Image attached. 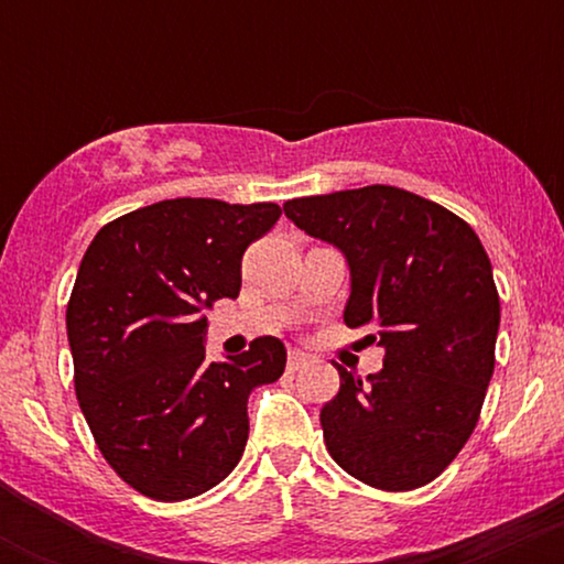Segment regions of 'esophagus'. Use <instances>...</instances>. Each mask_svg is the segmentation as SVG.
<instances>
[{
    "label": "esophagus",
    "mask_w": 564,
    "mask_h": 564,
    "mask_svg": "<svg viewBox=\"0 0 564 564\" xmlns=\"http://www.w3.org/2000/svg\"><path fill=\"white\" fill-rule=\"evenodd\" d=\"M286 366H289V371H300L302 366H307V355H304L302 349H291Z\"/></svg>",
    "instance_id": "34e87169"
}]
</instances>
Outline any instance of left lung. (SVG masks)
<instances>
[{
    "mask_svg": "<svg viewBox=\"0 0 564 564\" xmlns=\"http://www.w3.org/2000/svg\"><path fill=\"white\" fill-rule=\"evenodd\" d=\"M283 212L345 254V323L384 347V368L366 379L336 366L339 392L321 408L328 453L371 488H422L475 432L494 377L501 304L480 238L392 185L291 198Z\"/></svg>",
    "mask_w": 564,
    "mask_h": 564,
    "instance_id": "obj_1",
    "label": "left lung"
}]
</instances>
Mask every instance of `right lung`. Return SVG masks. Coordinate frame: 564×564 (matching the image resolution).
<instances>
[{
	"instance_id": "obj_1",
	"label": "right lung",
	"mask_w": 564,
	"mask_h": 564,
	"mask_svg": "<svg viewBox=\"0 0 564 564\" xmlns=\"http://www.w3.org/2000/svg\"><path fill=\"white\" fill-rule=\"evenodd\" d=\"M278 204L172 198L97 230L66 310L74 387L102 458L134 490L185 501L223 482L249 437L246 403L273 384L286 347L260 336L206 360V310L241 291L243 251Z\"/></svg>"
}]
</instances>
